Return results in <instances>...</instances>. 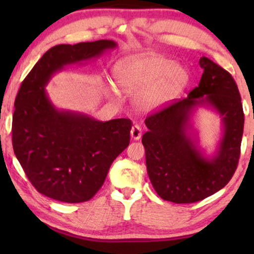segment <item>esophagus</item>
<instances>
[{"label":"esophagus","mask_w":254,"mask_h":254,"mask_svg":"<svg viewBox=\"0 0 254 254\" xmlns=\"http://www.w3.org/2000/svg\"><path fill=\"white\" fill-rule=\"evenodd\" d=\"M130 136L133 140H140L142 136V127L140 125H134V126L131 127Z\"/></svg>","instance_id":"obj_1"}]
</instances>
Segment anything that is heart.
<instances>
[{"label": "heart", "instance_id": "obj_1", "mask_svg": "<svg viewBox=\"0 0 254 254\" xmlns=\"http://www.w3.org/2000/svg\"><path fill=\"white\" fill-rule=\"evenodd\" d=\"M116 83L123 91L136 95L142 110H155L171 100L189 81V74L171 59L156 54L134 55L114 68Z\"/></svg>", "mask_w": 254, "mask_h": 254}]
</instances>
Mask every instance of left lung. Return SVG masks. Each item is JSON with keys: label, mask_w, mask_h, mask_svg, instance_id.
<instances>
[{"label": "left lung", "mask_w": 254, "mask_h": 254, "mask_svg": "<svg viewBox=\"0 0 254 254\" xmlns=\"http://www.w3.org/2000/svg\"><path fill=\"white\" fill-rule=\"evenodd\" d=\"M200 83L187 98L169 104L145 119L142 137L149 179L163 200L193 203L223 189L237 169L244 112L235 79L206 57ZM216 109L222 117L224 137L214 158L200 154L187 134L189 119L197 106Z\"/></svg>", "instance_id": "1"}]
</instances>
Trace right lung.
<instances>
[{
    "instance_id": "add662e5",
    "label": "right lung",
    "mask_w": 254,
    "mask_h": 254,
    "mask_svg": "<svg viewBox=\"0 0 254 254\" xmlns=\"http://www.w3.org/2000/svg\"><path fill=\"white\" fill-rule=\"evenodd\" d=\"M113 40L57 45L34 64L17 93L12 117V147L38 192L67 203L84 202L103 186L114 159L128 147L131 121H98L59 111L45 86L64 65L113 50Z\"/></svg>"
}]
</instances>
